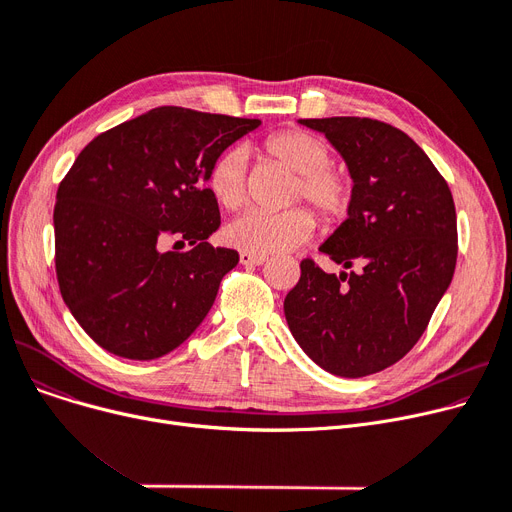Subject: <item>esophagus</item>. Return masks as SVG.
Here are the masks:
<instances>
[{
  "label": "esophagus",
  "mask_w": 512,
  "mask_h": 512,
  "mask_svg": "<svg viewBox=\"0 0 512 512\" xmlns=\"http://www.w3.org/2000/svg\"><path fill=\"white\" fill-rule=\"evenodd\" d=\"M265 261L267 259L263 255H255V253H247V251L240 253V263L245 267H257V265H263Z\"/></svg>",
  "instance_id": "esophagus-1"
}]
</instances>
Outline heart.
I'll return each mask as SVG.
<instances>
[{
	"label": "heart",
	"instance_id": "b5f03b06",
	"mask_svg": "<svg viewBox=\"0 0 512 512\" xmlns=\"http://www.w3.org/2000/svg\"><path fill=\"white\" fill-rule=\"evenodd\" d=\"M261 153L294 174L288 201H307L324 224H338L353 203V182L342 170L330 166V147L317 134L288 128L270 134L261 143ZM247 153L232 147L213 159L207 186L224 209H238L247 201ZM315 230L313 215L303 207L286 211H247L232 220L224 236L232 247L255 253L276 255L299 249Z\"/></svg>",
	"mask_w": 512,
	"mask_h": 512
}]
</instances>
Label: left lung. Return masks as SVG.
I'll use <instances>...</instances> for the list:
<instances>
[{
	"label": "left lung",
	"mask_w": 512,
	"mask_h": 512,
	"mask_svg": "<svg viewBox=\"0 0 512 512\" xmlns=\"http://www.w3.org/2000/svg\"><path fill=\"white\" fill-rule=\"evenodd\" d=\"M299 124L326 134L353 180L348 218L319 251L357 272L338 278L305 259L284 315L321 369L363 378L411 351L452 282V193L425 151L390 124L351 116Z\"/></svg>",
	"instance_id": "1"
}]
</instances>
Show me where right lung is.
<instances>
[{
    "label": "right lung",
    "instance_id": "right-lung-1",
    "mask_svg": "<svg viewBox=\"0 0 512 512\" xmlns=\"http://www.w3.org/2000/svg\"><path fill=\"white\" fill-rule=\"evenodd\" d=\"M259 124L164 105L80 151L53 209L56 272L70 313L105 351L159 359L201 326L238 263L207 242L220 228L207 174ZM170 237L180 252L160 251Z\"/></svg>",
    "mask_w": 512,
    "mask_h": 512
}]
</instances>
